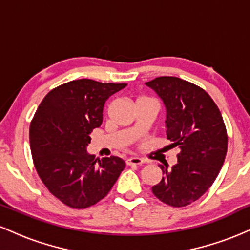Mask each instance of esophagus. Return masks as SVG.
Wrapping results in <instances>:
<instances>
[{
  "instance_id": "esophagus-1",
  "label": "esophagus",
  "mask_w": 250,
  "mask_h": 250,
  "mask_svg": "<svg viewBox=\"0 0 250 250\" xmlns=\"http://www.w3.org/2000/svg\"><path fill=\"white\" fill-rule=\"evenodd\" d=\"M125 162H127L128 166H141L143 163V160L140 159V157H129Z\"/></svg>"
}]
</instances>
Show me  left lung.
Returning <instances> with one entry per match:
<instances>
[{
  "label": "left lung",
  "instance_id": "8db88e82",
  "mask_svg": "<svg viewBox=\"0 0 250 250\" xmlns=\"http://www.w3.org/2000/svg\"><path fill=\"white\" fill-rule=\"evenodd\" d=\"M166 107L167 139L179 148L177 163L151 190L171 207H185L210 188L225 162L228 136L219 108L208 93L179 77L161 76L146 82Z\"/></svg>",
  "mask_w": 250,
  "mask_h": 250
}]
</instances>
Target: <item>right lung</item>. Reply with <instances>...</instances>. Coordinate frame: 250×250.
Masks as SVG:
<instances>
[{
	"label": "right lung",
	"instance_id": "1",
	"mask_svg": "<svg viewBox=\"0 0 250 250\" xmlns=\"http://www.w3.org/2000/svg\"><path fill=\"white\" fill-rule=\"evenodd\" d=\"M127 83L82 79L50 90L29 128L34 166L54 196L84 209L107 196L125 167L117 156L95 159L87 151L90 133L102 125L103 107Z\"/></svg>",
	"mask_w": 250,
	"mask_h": 250
}]
</instances>
